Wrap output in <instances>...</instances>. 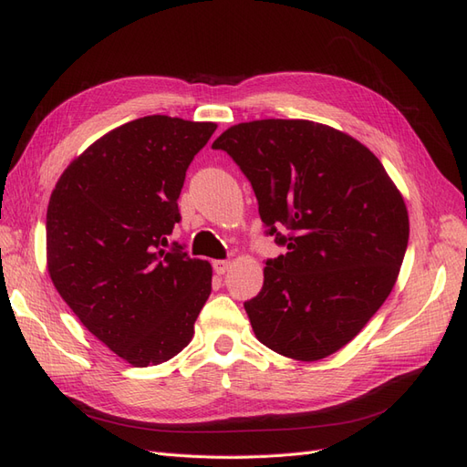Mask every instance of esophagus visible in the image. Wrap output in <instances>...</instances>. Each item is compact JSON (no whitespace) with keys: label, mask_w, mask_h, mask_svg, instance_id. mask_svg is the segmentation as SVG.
I'll list each match as a JSON object with an SVG mask.
<instances>
[{"label":"esophagus","mask_w":467,"mask_h":467,"mask_svg":"<svg viewBox=\"0 0 467 467\" xmlns=\"http://www.w3.org/2000/svg\"><path fill=\"white\" fill-rule=\"evenodd\" d=\"M212 266H214L216 275H225V273H228V268H230V261H214V263H212Z\"/></svg>","instance_id":"34e87169"}]
</instances>
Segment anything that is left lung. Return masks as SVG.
Listing matches in <instances>:
<instances>
[{
	"label": "left lung",
	"mask_w": 467,
	"mask_h": 467,
	"mask_svg": "<svg viewBox=\"0 0 467 467\" xmlns=\"http://www.w3.org/2000/svg\"><path fill=\"white\" fill-rule=\"evenodd\" d=\"M249 179L266 259L245 312L259 341L314 362L355 338L386 302L409 242V216L384 165L358 140L309 120L242 122L214 144Z\"/></svg>",
	"instance_id": "left-lung-1"
}]
</instances>
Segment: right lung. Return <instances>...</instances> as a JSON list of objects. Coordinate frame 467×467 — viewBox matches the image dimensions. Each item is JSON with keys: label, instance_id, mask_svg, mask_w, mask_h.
Wrapping results in <instances>:
<instances>
[{"label": "right lung", "instance_id": "obj_1", "mask_svg": "<svg viewBox=\"0 0 467 467\" xmlns=\"http://www.w3.org/2000/svg\"><path fill=\"white\" fill-rule=\"evenodd\" d=\"M214 122L151 115L99 138L67 165L47 212L56 290L86 327L132 366L185 348L212 290L208 261L167 247L187 169Z\"/></svg>", "mask_w": 467, "mask_h": 467}]
</instances>
